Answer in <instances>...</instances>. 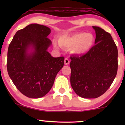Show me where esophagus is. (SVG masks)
I'll list each match as a JSON object with an SVG mask.
<instances>
[{
  "label": "esophagus",
  "mask_w": 125,
  "mask_h": 125,
  "mask_svg": "<svg viewBox=\"0 0 125 125\" xmlns=\"http://www.w3.org/2000/svg\"><path fill=\"white\" fill-rule=\"evenodd\" d=\"M69 62H70L69 60L67 59V58H65L64 60V64L65 65H68L69 64Z\"/></svg>",
  "instance_id": "esophagus-1"
}]
</instances>
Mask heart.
Returning a JSON list of instances; mask_svg holds the SVG:
<instances>
[{"label": "heart", "mask_w": 125, "mask_h": 125, "mask_svg": "<svg viewBox=\"0 0 125 125\" xmlns=\"http://www.w3.org/2000/svg\"><path fill=\"white\" fill-rule=\"evenodd\" d=\"M95 42V37L92 33L77 32L69 36H62L59 39V44L64 48H71L73 53L83 54L88 52ZM54 47L58 48L59 44L53 42Z\"/></svg>", "instance_id": "heart-1"}]
</instances>
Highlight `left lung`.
Returning <instances> with one entry per match:
<instances>
[{"mask_svg":"<svg viewBox=\"0 0 125 125\" xmlns=\"http://www.w3.org/2000/svg\"><path fill=\"white\" fill-rule=\"evenodd\" d=\"M95 45L86 54L71 57V84L78 95L95 98L106 92L118 70V49L111 35L93 26Z\"/></svg>","mask_w":125,"mask_h":125,"instance_id":"obj_1","label":"left lung"}]
</instances>
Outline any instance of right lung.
<instances>
[{
    "label": "right lung",
    "instance_id": "add662e5",
    "mask_svg": "<svg viewBox=\"0 0 125 125\" xmlns=\"http://www.w3.org/2000/svg\"><path fill=\"white\" fill-rule=\"evenodd\" d=\"M50 33L45 25L31 24L19 30L8 47V75L17 89L29 98L47 94L64 66V57H53L47 51L52 44L47 37Z\"/></svg>",
    "mask_w": 125,
    "mask_h": 125
}]
</instances>
